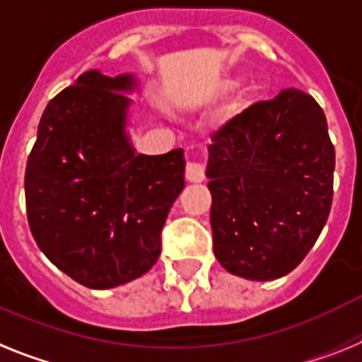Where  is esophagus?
Wrapping results in <instances>:
<instances>
[{
    "label": "esophagus",
    "instance_id": "34e87169",
    "mask_svg": "<svg viewBox=\"0 0 362 362\" xmlns=\"http://www.w3.org/2000/svg\"><path fill=\"white\" fill-rule=\"evenodd\" d=\"M185 178L193 184H199V182H204L206 178V171H204V165L199 162H187L185 165Z\"/></svg>",
    "mask_w": 362,
    "mask_h": 362
}]
</instances>
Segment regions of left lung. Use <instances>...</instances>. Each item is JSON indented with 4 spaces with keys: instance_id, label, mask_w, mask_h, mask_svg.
I'll use <instances>...</instances> for the list:
<instances>
[{
    "instance_id": "8db88e82",
    "label": "left lung",
    "mask_w": 362,
    "mask_h": 362,
    "mask_svg": "<svg viewBox=\"0 0 362 362\" xmlns=\"http://www.w3.org/2000/svg\"><path fill=\"white\" fill-rule=\"evenodd\" d=\"M207 151L216 260L250 281L288 275L332 207L335 149L320 105L284 89L222 125Z\"/></svg>"
}]
</instances>
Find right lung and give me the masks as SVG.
Listing matches in <instances>:
<instances>
[{
	"mask_svg": "<svg viewBox=\"0 0 362 362\" xmlns=\"http://www.w3.org/2000/svg\"><path fill=\"white\" fill-rule=\"evenodd\" d=\"M133 74L83 72L47 103L25 169L37 247L90 290L127 284L158 260L160 233L184 189V151L138 155L127 115Z\"/></svg>",
	"mask_w": 362,
	"mask_h": 362,
	"instance_id": "add662e5",
	"label": "right lung"
}]
</instances>
